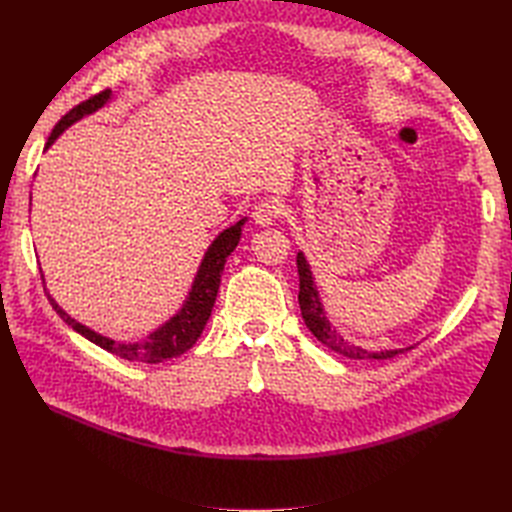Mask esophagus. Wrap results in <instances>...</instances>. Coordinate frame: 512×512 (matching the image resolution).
<instances>
[{"mask_svg":"<svg viewBox=\"0 0 512 512\" xmlns=\"http://www.w3.org/2000/svg\"><path fill=\"white\" fill-rule=\"evenodd\" d=\"M280 213H282V209L275 203V200H265V203H258L254 207L252 218L258 226H271L277 218H280Z\"/></svg>","mask_w":512,"mask_h":512,"instance_id":"1","label":"esophagus"}]
</instances>
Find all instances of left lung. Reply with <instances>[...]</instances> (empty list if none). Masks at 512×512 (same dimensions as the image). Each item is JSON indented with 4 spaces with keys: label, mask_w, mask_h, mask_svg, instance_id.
<instances>
[{
    "label": "left lung",
    "mask_w": 512,
    "mask_h": 512,
    "mask_svg": "<svg viewBox=\"0 0 512 512\" xmlns=\"http://www.w3.org/2000/svg\"><path fill=\"white\" fill-rule=\"evenodd\" d=\"M297 269H299V307L301 316L307 324V329L318 339L320 344L331 348L337 354H344L348 359H393V356L410 350L408 348H395V350H365L363 346H356L337 331L335 324L329 320L324 305L320 299V290L314 282V273L303 252L297 254Z\"/></svg>",
    "instance_id": "8db88e82"
}]
</instances>
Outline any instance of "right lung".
<instances>
[{
	"instance_id": "obj_1",
	"label": "right lung",
	"mask_w": 512,
	"mask_h": 512,
	"mask_svg": "<svg viewBox=\"0 0 512 512\" xmlns=\"http://www.w3.org/2000/svg\"><path fill=\"white\" fill-rule=\"evenodd\" d=\"M111 98H113V91L106 89V91H102V94L85 100L79 106H74L70 113H66L59 119V123L49 136V143H46L44 149H49L61 134H64L70 126H74L76 121L98 113L102 106L111 102ZM245 222H247V218H241L239 222L224 228L220 235L211 241L203 260H200V265L196 269L192 286L188 290V297L183 299L181 307L166 322H162L156 331H151L143 339H136V342H123V339L106 337L94 329L85 327L83 322L74 320L66 312V309L51 297L49 292L46 294H49V301L55 307L59 318L64 320L68 327H72L76 333L89 339L91 344L100 346L102 350L117 354L126 361H136V363H162L166 359H175V356H181L183 352H188L196 344L200 333H203L205 324L211 316L215 297H218L226 258L239 245ZM42 282H44V275H42ZM44 286H46V282H44Z\"/></svg>"
}]
</instances>
